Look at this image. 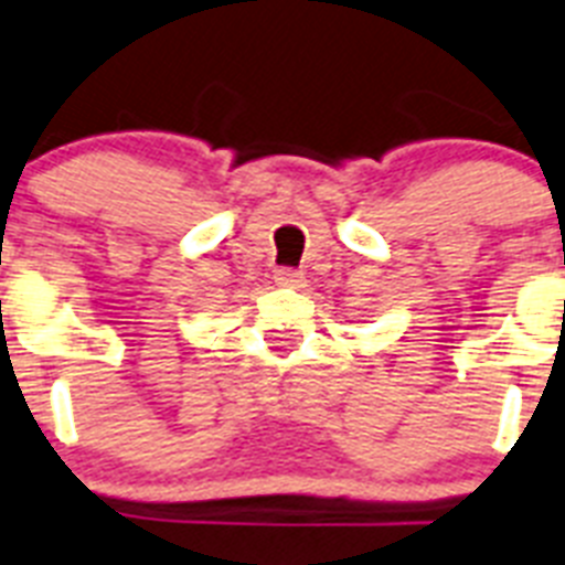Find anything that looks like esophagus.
Here are the masks:
<instances>
[{"label": "esophagus", "mask_w": 565, "mask_h": 565, "mask_svg": "<svg viewBox=\"0 0 565 565\" xmlns=\"http://www.w3.org/2000/svg\"><path fill=\"white\" fill-rule=\"evenodd\" d=\"M275 284H281V287H301L305 284V273L292 267L275 269Z\"/></svg>", "instance_id": "1"}]
</instances>
